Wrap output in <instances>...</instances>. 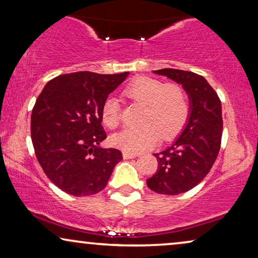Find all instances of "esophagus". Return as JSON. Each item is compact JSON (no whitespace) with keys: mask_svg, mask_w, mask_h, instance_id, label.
Returning a JSON list of instances; mask_svg holds the SVG:
<instances>
[{"mask_svg":"<svg viewBox=\"0 0 258 258\" xmlns=\"http://www.w3.org/2000/svg\"><path fill=\"white\" fill-rule=\"evenodd\" d=\"M136 157V154H132V153H126V151H123V158L124 160H130V158Z\"/></svg>","mask_w":258,"mask_h":258,"instance_id":"obj_1","label":"esophagus"}]
</instances>
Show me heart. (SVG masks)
<instances>
[{
	"label": "heart",
	"mask_w": 258,
	"mask_h": 258,
	"mask_svg": "<svg viewBox=\"0 0 258 258\" xmlns=\"http://www.w3.org/2000/svg\"><path fill=\"white\" fill-rule=\"evenodd\" d=\"M123 96L133 103L142 105L137 130H124L111 137V143L126 153H141L153 148L160 137L170 141L184 128L189 116V98L184 88L178 83H164L153 77H137L129 83ZM101 119L109 129L121 123L118 100L109 97L101 109Z\"/></svg>",
	"instance_id": "heart-1"
}]
</instances>
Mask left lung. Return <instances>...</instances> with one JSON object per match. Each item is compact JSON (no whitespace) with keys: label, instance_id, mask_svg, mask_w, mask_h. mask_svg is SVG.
<instances>
[{"label":"left lung","instance_id":"left-lung-1","mask_svg":"<svg viewBox=\"0 0 258 258\" xmlns=\"http://www.w3.org/2000/svg\"><path fill=\"white\" fill-rule=\"evenodd\" d=\"M181 83L190 101V115L177 140L161 153L154 154L158 167L147 179L153 191L177 195L196 186L208 175L221 148L222 104L214 88L203 76L178 69L155 70Z\"/></svg>","mask_w":258,"mask_h":258}]
</instances>
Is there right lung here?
Listing matches in <instances>:
<instances>
[{
    "label": "right lung",
    "instance_id": "obj_1",
    "mask_svg": "<svg viewBox=\"0 0 258 258\" xmlns=\"http://www.w3.org/2000/svg\"><path fill=\"white\" fill-rule=\"evenodd\" d=\"M129 73L77 72L49 81L31 112V141L38 163L56 186L73 196H89L107 185L118 149L100 147L107 139L101 109Z\"/></svg>",
    "mask_w": 258,
    "mask_h": 258
}]
</instances>
